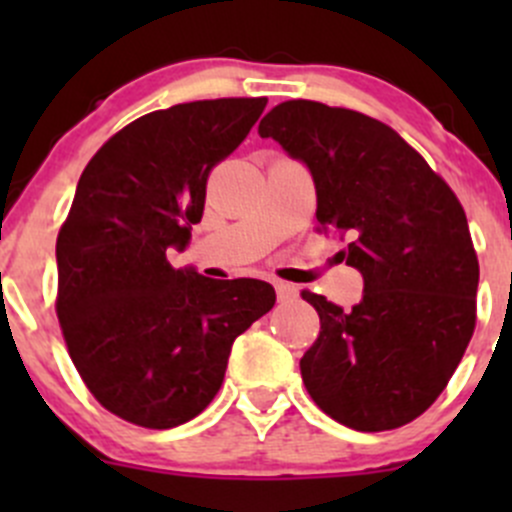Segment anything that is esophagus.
I'll use <instances>...</instances> for the list:
<instances>
[{"instance_id": "34e87169", "label": "esophagus", "mask_w": 512, "mask_h": 512, "mask_svg": "<svg viewBox=\"0 0 512 512\" xmlns=\"http://www.w3.org/2000/svg\"><path fill=\"white\" fill-rule=\"evenodd\" d=\"M275 289H277V299H280V302H294V299L299 297V289L294 285H289V282L277 280Z\"/></svg>"}]
</instances>
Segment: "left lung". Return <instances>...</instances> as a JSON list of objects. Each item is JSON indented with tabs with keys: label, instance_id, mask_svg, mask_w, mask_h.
Returning a JSON list of instances; mask_svg holds the SVG:
<instances>
[{
	"label": "left lung",
	"instance_id": "1",
	"mask_svg": "<svg viewBox=\"0 0 512 512\" xmlns=\"http://www.w3.org/2000/svg\"><path fill=\"white\" fill-rule=\"evenodd\" d=\"M307 163L317 232L347 242L364 297L344 312L302 289L319 337L299 359L314 404L354 431H391L446 389L476 329L478 255L446 180L394 128L352 108L285 101L260 121Z\"/></svg>",
	"mask_w": 512,
	"mask_h": 512
}]
</instances>
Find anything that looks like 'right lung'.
<instances>
[{
  "mask_svg": "<svg viewBox=\"0 0 512 512\" xmlns=\"http://www.w3.org/2000/svg\"><path fill=\"white\" fill-rule=\"evenodd\" d=\"M267 98L146 113L89 160L56 237V317L76 371L106 411L173 428L215 399L232 342L275 304L262 280L175 270L208 175L245 141Z\"/></svg>",
  "mask_w": 512,
  "mask_h": 512,
  "instance_id": "add662e5",
  "label": "right lung"
}]
</instances>
